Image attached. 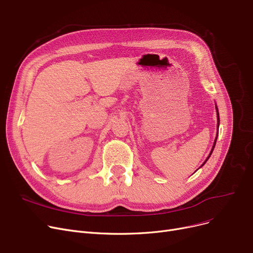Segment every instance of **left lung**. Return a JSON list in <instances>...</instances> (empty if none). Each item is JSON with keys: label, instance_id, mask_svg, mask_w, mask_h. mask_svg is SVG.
<instances>
[{"label": "left lung", "instance_id": "obj_1", "mask_svg": "<svg viewBox=\"0 0 253 253\" xmlns=\"http://www.w3.org/2000/svg\"><path fill=\"white\" fill-rule=\"evenodd\" d=\"M217 111V110H216ZM217 121H218V123H217V130H218V125H219V116H218V112H217ZM218 134V133H217ZM217 134H216V138H215V140H214V143H213V147H212V150H211V152H210V154H209V156L207 157V159L205 160V162L202 164V166L206 163V161L208 160L209 159V157H210V155H211V153H212V151H213V149H214V147H215V143H216V139H217Z\"/></svg>", "mask_w": 253, "mask_h": 253}]
</instances>
